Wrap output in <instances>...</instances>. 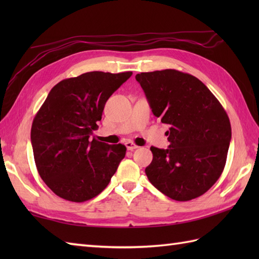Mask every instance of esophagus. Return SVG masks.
<instances>
[{"instance_id":"esophagus-1","label":"esophagus","mask_w":259,"mask_h":259,"mask_svg":"<svg viewBox=\"0 0 259 259\" xmlns=\"http://www.w3.org/2000/svg\"><path fill=\"white\" fill-rule=\"evenodd\" d=\"M124 145H125V147H126V149H128V150H131V151H133V150H135V149H137V148H138V146H137V145L135 144V142H133V141H126Z\"/></svg>"}]
</instances>
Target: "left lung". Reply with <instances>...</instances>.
<instances>
[{
	"mask_svg": "<svg viewBox=\"0 0 259 259\" xmlns=\"http://www.w3.org/2000/svg\"><path fill=\"white\" fill-rule=\"evenodd\" d=\"M136 80L153 114L169 125L168 149L150 148L153 158L146 168L148 179L177 201L203 195L226 164L232 139L226 111L211 91L189 73L166 69L141 72Z\"/></svg>",
	"mask_w": 259,
	"mask_h": 259,
	"instance_id": "obj_1",
	"label": "left lung"
}]
</instances>
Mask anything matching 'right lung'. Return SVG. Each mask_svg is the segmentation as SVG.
Instances as JSON below:
<instances>
[{"mask_svg": "<svg viewBox=\"0 0 259 259\" xmlns=\"http://www.w3.org/2000/svg\"><path fill=\"white\" fill-rule=\"evenodd\" d=\"M133 72L93 71L60 81L38 109L31 128L34 161L57 196L83 202L109 185L125 146L92 138L108 99Z\"/></svg>", "mask_w": 259, "mask_h": 259, "instance_id": "add662e5", "label": "right lung"}]
</instances>
